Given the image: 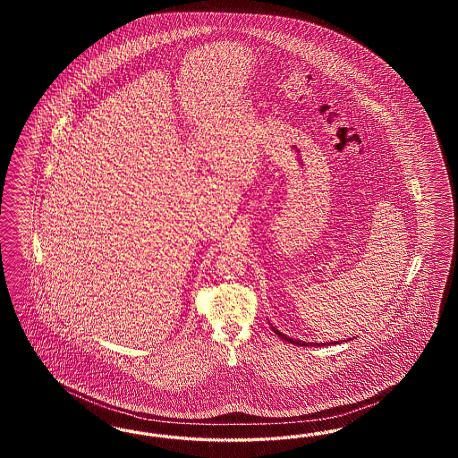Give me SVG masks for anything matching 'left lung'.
Returning <instances> with one entry per match:
<instances>
[{"label": "left lung", "mask_w": 458, "mask_h": 458, "mask_svg": "<svg viewBox=\"0 0 458 458\" xmlns=\"http://www.w3.org/2000/svg\"><path fill=\"white\" fill-rule=\"evenodd\" d=\"M273 331L282 338V340H284V342H288V344H292V345H304V347H312V344H304V342H301V340H293V338H288L286 335H284V333H280V331H276L275 327H273ZM318 347H321L319 344H316ZM323 347H325V344H323Z\"/></svg>", "instance_id": "1"}]
</instances>
